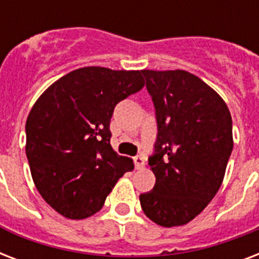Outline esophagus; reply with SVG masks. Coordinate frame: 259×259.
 I'll return each mask as SVG.
<instances>
[{
	"label": "esophagus",
	"mask_w": 259,
	"mask_h": 259,
	"mask_svg": "<svg viewBox=\"0 0 259 259\" xmlns=\"http://www.w3.org/2000/svg\"><path fill=\"white\" fill-rule=\"evenodd\" d=\"M133 160H134V165H136V168H137V169H141V168H144V165H145V158L142 157V156H136Z\"/></svg>",
	"instance_id": "esophagus-1"
}]
</instances>
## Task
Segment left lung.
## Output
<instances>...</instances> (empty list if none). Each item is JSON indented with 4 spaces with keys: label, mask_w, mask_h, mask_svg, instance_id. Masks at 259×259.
Segmentation results:
<instances>
[{
    "label": "left lung",
    "mask_w": 259,
    "mask_h": 259,
    "mask_svg": "<svg viewBox=\"0 0 259 259\" xmlns=\"http://www.w3.org/2000/svg\"><path fill=\"white\" fill-rule=\"evenodd\" d=\"M157 122L148 161L156 184L140 195L142 211L164 227L191 222L219 191L233 152L225 101L187 71H141Z\"/></svg>",
    "instance_id": "obj_1"
}]
</instances>
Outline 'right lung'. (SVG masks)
I'll list each match as a JSON object with an SVG mask.
<instances>
[{"label":"right lung","mask_w":259,"mask_h":259,"mask_svg":"<svg viewBox=\"0 0 259 259\" xmlns=\"http://www.w3.org/2000/svg\"><path fill=\"white\" fill-rule=\"evenodd\" d=\"M141 71L84 67L55 82L26 119V157L34 185L48 204L70 219L102 208L133 161L110 145L115 106L138 93Z\"/></svg>","instance_id":"add662e5"}]
</instances>
